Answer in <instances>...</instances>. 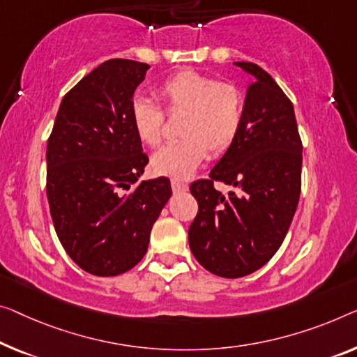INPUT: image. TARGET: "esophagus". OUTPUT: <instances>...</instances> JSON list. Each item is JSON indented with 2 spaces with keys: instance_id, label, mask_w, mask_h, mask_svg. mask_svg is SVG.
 Instances as JSON below:
<instances>
[{
  "instance_id": "34e87169",
  "label": "esophagus",
  "mask_w": 357,
  "mask_h": 357,
  "mask_svg": "<svg viewBox=\"0 0 357 357\" xmlns=\"http://www.w3.org/2000/svg\"><path fill=\"white\" fill-rule=\"evenodd\" d=\"M172 189L174 190V192H185V190L189 189V184L183 183V181H178V179H172Z\"/></svg>"
}]
</instances>
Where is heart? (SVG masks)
I'll return each mask as SVG.
<instances>
[{
  "instance_id": "heart-1",
  "label": "heart",
  "mask_w": 357,
  "mask_h": 357,
  "mask_svg": "<svg viewBox=\"0 0 357 357\" xmlns=\"http://www.w3.org/2000/svg\"><path fill=\"white\" fill-rule=\"evenodd\" d=\"M157 96L168 115H183L178 126L181 141L152 157V169L162 176L185 179L206 155L221 157L229 151L242 130L245 96L231 82L195 70H181L157 88ZM130 119L137 139L157 147L163 137L165 114L146 98L130 104Z\"/></svg>"
}]
</instances>
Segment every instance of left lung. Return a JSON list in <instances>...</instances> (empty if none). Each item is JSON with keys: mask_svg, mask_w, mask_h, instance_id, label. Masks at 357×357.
<instances>
[{"mask_svg": "<svg viewBox=\"0 0 357 357\" xmlns=\"http://www.w3.org/2000/svg\"><path fill=\"white\" fill-rule=\"evenodd\" d=\"M236 66L257 78L247 91L242 130L210 178L190 184L199 204L190 252L206 271L227 279L255 273L282 245L300 200L303 162L291 100L257 63ZM215 182L236 190L222 196Z\"/></svg>", "mask_w": 357, "mask_h": 357, "instance_id": "8db88e82", "label": "left lung"}]
</instances>
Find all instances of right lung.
<instances>
[{"label": "right lung", "mask_w": 357, "mask_h": 357, "mask_svg": "<svg viewBox=\"0 0 357 357\" xmlns=\"http://www.w3.org/2000/svg\"><path fill=\"white\" fill-rule=\"evenodd\" d=\"M149 68L130 59L100 63L63 96L47 139L46 194L56 234L79 268L100 278L123 274L144 258L153 222L172 197L165 176L132 188L149 157L130 104Z\"/></svg>", "instance_id": "add662e5"}]
</instances>
